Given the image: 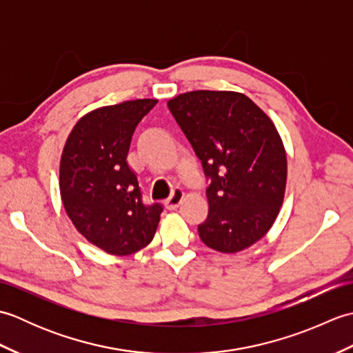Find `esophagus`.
<instances>
[{"label":"esophagus","mask_w":353,"mask_h":353,"mask_svg":"<svg viewBox=\"0 0 353 353\" xmlns=\"http://www.w3.org/2000/svg\"><path fill=\"white\" fill-rule=\"evenodd\" d=\"M183 199H185V192L182 191V188H176L172 191L171 196L165 200V206H167V209H176L182 203Z\"/></svg>","instance_id":"34e87169"}]
</instances>
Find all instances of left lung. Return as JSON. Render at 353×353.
<instances>
[{"mask_svg": "<svg viewBox=\"0 0 353 353\" xmlns=\"http://www.w3.org/2000/svg\"><path fill=\"white\" fill-rule=\"evenodd\" d=\"M168 109L211 179L201 241L221 253L259 241L279 214L287 185V154L272 119L232 91L185 92Z\"/></svg>", "mask_w": 353, "mask_h": 353, "instance_id": "obj_1", "label": "left lung"}]
</instances>
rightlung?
I'll list each match as a JSON object with an SVG mask.
<instances>
[{
  "label": "right lung",
  "mask_w": 353,
  "mask_h": 353,
  "mask_svg": "<svg viewBox=\"0 0 353 353\" xmlns=\"http://www.w3.org/2000/svg\"><path fill=\"white\" fill-rule=\"evenodd\" d=\"M157 100H130L81 117L65 142L59 186L72 224L110 254H132L152 243L159 203L144 205L127 162L132 134Z\"/></svg>",
  "instance_id": "1"
}]
</instances>
